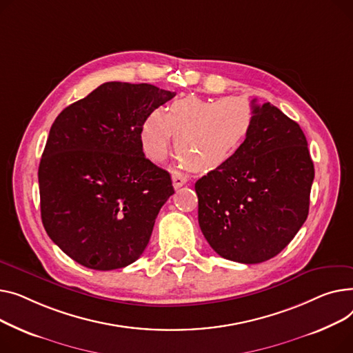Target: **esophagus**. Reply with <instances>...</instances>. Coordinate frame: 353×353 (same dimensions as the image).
Returning <instances> with one entry per match:
<instances>
[{"label": "esophagus", "mask_w": 353, "mask_h": 353, "mask_svg": "<svg viewBox=\"0 0 353 353\" xmlns=\"http://www.w3.org/2000/svg\"><path fill=\"white\" fill-rule=\"evenodd\" d=\"M186 182H188V178H186L183 174H181V172H178V171L172 172V183H174V188H175V190L181 188V186L185 185Z\"/></svg>", "instance_id": "1"}]
</instances>
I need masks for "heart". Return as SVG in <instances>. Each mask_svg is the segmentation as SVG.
Masks as SVG:
<instances>
[{"label":"heart","mask_w":353,"mask_h":353,"mask_svg":"<svg viewBox=\"0 0 353 353\" xmlns=\"http://www.w3.org/2000/svg\"><path fill=\"white\" fill-rule=\"evenodd\" d=\"M254 111L242 98L203 99L186 97L165 111H151L141 127L142 148L161 161L178 137L176 151L183 163L199 171L216 170L232 159L251 134Z\"/></svg>","instance_id":"obj_1"}]
</instances>
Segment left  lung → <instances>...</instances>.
I'll return each instance as SVG.
<instances>
[{
    "mask_svg": "<svg viewBox=\"0 0 353 353\" xmlns=\"http://www.w3.org/2000/svg\"><path fill=\"white\" fill-rule=\"evenodd\" d=\"M254 125L238 154L195 183L198 222L225 259L278 255L307 218L315 176L303 131L272 103L252 101Z\"/></svg>",
    "mask_w": 353,
    "mask_h": 353,
    "instance_id": "8db88e82",
    "label": "left lung"
}]
</instances>
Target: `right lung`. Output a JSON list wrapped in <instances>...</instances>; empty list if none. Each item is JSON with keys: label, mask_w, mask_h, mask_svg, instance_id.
<instances>
[{"label": "right lung", "mask_w": 353, "mask_h": 353, "mask_svg": "<svg viewBox=\"0 0 353 353\" xmlns=\"http://www.w3.org/2000/svg\"><path fill=\"white\" fill-rule=\"evenodd\" d=\"M174 97L151 84L105 82L54 121L38 168L41 219L82 266L112 271L147 248L174 186L145 158L141 127Z\"/></svg>", "instance_id": "add662e5"}]
</instances>
